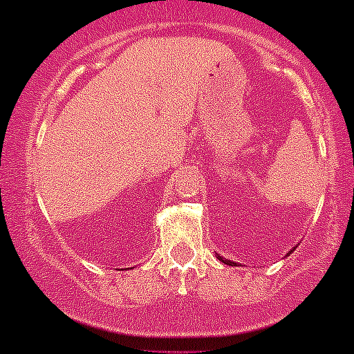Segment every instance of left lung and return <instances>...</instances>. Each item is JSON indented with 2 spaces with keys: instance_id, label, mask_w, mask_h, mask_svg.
I'll return each instance as SVG.
<instances>
[{
  "instance_id": "8db88e82",
  "label": "left lung",
  "mask_w": 354,
  "mask_h": 354,
  "mask_svg": "<svg viewBox=\"0 0 354 354\" xmlns=\"http://www.w3.org/2000/svg\"><path fill=\"white\" fill-rule=\"evenodd\" d=\"M217 258L221 259L223 263H226V265H233V267H235V263H233V261H230V259H225V258H221V256H217Z\"/></svg>"
}]
</instances>
